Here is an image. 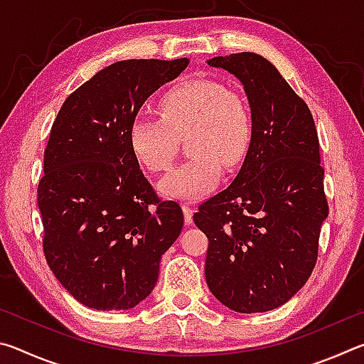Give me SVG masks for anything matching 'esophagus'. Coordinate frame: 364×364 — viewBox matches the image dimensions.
Returning <instances> with one entry per match:
<instances>
[{
  "instance_id": "1",
  "label": "esophagus",
  "mask_w": 364,
  "mask_h": 364,
  "mask_svg": "<svg viewBox=\"0 0 364 364\" xmlns=\"http://www.w3.org/2000/svg\"><path fill=\"white\" fill-rule=\"evenodd\" d=\"M181 208H183V213H184V223L193 225V213H194L193 207L184 202V204H181Z\"/></svg>"
}]
</instances>
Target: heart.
<instances>
[{"instance_id": "1", "label": "heart", "mask_w": 364, "mask_h": 364, "mask_svg": "<svg viewBox=\"0 0 364 364\" xmlns=\"http://www.w3.org/2000/svg\"><path fill=\"white\" fill-rule=\"evenodd\" d=\"M159 119L136 117L128 128L134 159L152 173L167 171L188 136L193 154L160 183V191L196 199L217 186L223 167L241 168L254 141V114L245 97L215 80H184L160 95Z\"/></svg>"}]
</instances>
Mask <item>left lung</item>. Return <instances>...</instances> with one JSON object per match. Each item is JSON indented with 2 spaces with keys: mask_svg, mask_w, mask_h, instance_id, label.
<instances>
[{
  "mask_svg": "<svg viewBox=\"0 0 364 364\" xmlns=\"http://www.w3.org/2000/svg\"><path fill=\"white\" fill-rule=\"evenodd\" d=\"M207 64L244 85L255 123L237 176L193 217L208 237L207 286L234 311H269L310 278L329 213L315 120L260 54L236 53Z\"/></svg>",
  "mask_w": 364,
  "mask_h": 364,
  "instance_id": "1",
  "label": "left lung"
}]
</instances>
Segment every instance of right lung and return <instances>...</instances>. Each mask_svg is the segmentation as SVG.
I'll use <instances>...</instances> for the list:
<instances>
[{
    "label": "right lung",
    "instance_id": "right-lung-1",
    "mask_svg": "<svg viewBox=\"0 0 364 364\" xmlns=\"http://www.w3.org/2000/svg\"><path fill=\"white\" fill-rule=\"evenodd\" d=\"M188 64L186 58L115 63L73 91L53 123L38 183L43 252L85 306H136L180 236L181 207L159 199L130 151L128 128L147 97Z\"/></svg>",
    "mask_w": 364,
    "mask_h": 364
}]
</instances>
